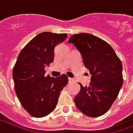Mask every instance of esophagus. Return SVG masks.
Returning a JSON list of instances; mask_svg holds the SVG:
<instances>
[{
	"instance_id": "1",
	"label": "esophagus",
	"mask_w": 133,
	"mask_h": 133,
	"mask_svg": "<svg viewBox=\"0 0 133 133\" xmlns=\"http://www.w3.org/2000/svg\"><path fill=\"white\" fill-rule=\"evenodd\" d=\"M74 79L71 78H69V83H72V82H74Z\"/></svg>"
}]
</instances>
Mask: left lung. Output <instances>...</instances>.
Wrapping results in <instances>:
<instances>
[{"instance_id": "left-lung-1", "label": "left lung", "mask_w": 133, "mask_h": 133, "mask_svg": "<svg viewBox=\"0 0 133 133\" xmlns=\"http://www.w3.org/2000/svg\"><path fill=\"white\" fill-rule=\"evenodd\" d=\"M91 75L90 85L83 87L74 98L77 108L87 117L105 114L117 98L123 85L122 64L112 46L88 33L75 34L69 38Z\"/></svg>"}]
</instances>
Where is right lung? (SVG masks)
<instances>
[{"label": "right lung", "instance_id": "right-lung-1", "mask_svg": "<svg viewBox=\"0 0 133 133\" xmlns=\"http://www.w3.org/2000/svg\"><path fill=\"white\" fill-rule=\"evenodd\" d=\"M67 34L44 32L26 44L13 69L15 91L23 108L34 117L49 115L57 105L60 91L68 83L65 74L45 76L46 66L54 60V49L66 39Z\"/></svg>", "mask_w": 133, "mask_h": 133}]
</instances>
